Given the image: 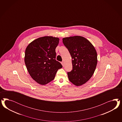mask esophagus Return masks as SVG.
I'll use <instances>...</instances> for the list:
<instances>
[{
	"mask_svg": "<svg viewBox=\"0 0 122 122\" xmlns=\"http://www.w3.org/2000/svg\"><path fill=\"white\" fill-rule=\"evenodd\" d=\"M61 64H62V65H63V66H64V62L63 61H62V62H61Z\"/></svg>",
	"mask_w": 122,
	"mask_h": 122,
	"instance_id": "1",
	"label": "esophagus"
}]
</instances>
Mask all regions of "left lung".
<instances>
[{
  "label": "left lung",
  "mask_w": 122,
  "mask_h": 122,
  "mask_svg": "<svg viewBox=\"0 0 122 122\" xmlns=\"http://www.w3.org/2000/svg\"><path fill=\"white\" fill-rule=\"evenodd\" d=\"M63 42L72 58V69L67 72L69 80L76 86L82 85L95 70L97 63L96 50L89 40L81 36L63 38Z\"/></svg>",
  "instance_id": "1"
}]
</instances>
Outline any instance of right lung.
<instances>
[{"mask_svg":"<svg viewBox=\"0 0 122 122\" xmlns=\"http://www.w3.org/2000/svg\"><path fill=\"white\" fill-rule=\"evenodd\" d=\"M59 38L45 36L31 42L25 50V62L31 77L38 84L45 85L54 79L63 66L56 60V47Z\"/></svg>","mask_w":122,"mask_h":122,"instance_id":"obj_1","label":"right lung"}]
</instances>
